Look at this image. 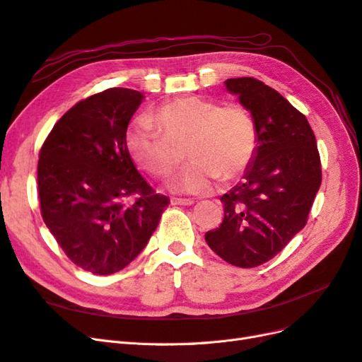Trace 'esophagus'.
<instances>
[{
    "label": "esophagus",
    "instance_id": "1",
    "mask_svg": "<svg viewBox=\"0 0 362 362\" xmlns=\"http://www.w3.org/2000/svg\"><path fill=\"white\" fill-rule=\"evenodd\" d=\"M170 202H171L173 206H191V204H194L192 198H177V197H173Z\"/></svg>",
    "mask_w": 362,
    "mask_h": 362
}]
</instances>
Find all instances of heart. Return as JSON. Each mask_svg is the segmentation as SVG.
<instances>
[{"mask_svg":"<svg viewBox=\"0 0 362 362\" xmlns=\"http://www.w3.org/2000/svg\"><path fill=\"white\" fill-rule=\"evenodd\" d=\"M127 153L135 164L156 177H170L179 168L183 148L191 164L173 189L202 194L216 179H235L257 148V129L251 114L238 103L218 105L202 98L165 103L126 131Z\"/></svg>","mask_w":362,"mask_h":362,"instance_id":"obj_1","label":"heart"}]
</instances>
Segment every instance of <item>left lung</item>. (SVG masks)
Segmentation results:
<instances>
[{
	"label": "left lung",
	"mask_w": 362,
	"mask_h": 362,
	"mask_svg": "<svg viewBox=\"0 0 362 362\" xmlns=\"http://www.w3.org/2000/svg\"><path fill=\"white\" fill-rule=\"evenodd\" d=\"M226 87L251 112L257 148L242 182L221 197L223 223L204 238L227 263L255 267L305 227L322 183L320 156L305 115L276 90L248 76Z\"/></svg>",
	"instance_id": "obj_1"
}]
</instances>
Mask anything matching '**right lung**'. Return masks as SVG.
I'll use <instances>...</instances> for the list:
<instances>
[{
  "label": "right lung",
  "mask_w": 362,
  "mask_h": 362,
  "mask_svg": "<svg viewBox=\"0 0 362 362\" xmlns=\"http://www.w3.org/2000/svg\"><path fill=\"white\" fill-rule=\"evenodd\" d=\"M143 99L131 88H108L81 100L40 148L42 218L67 257L95 275L129 264L170 203L136 171L126 148L127 124Z\"/></svg>",
  "instance_id": "obj_1"
}]
</instances>
